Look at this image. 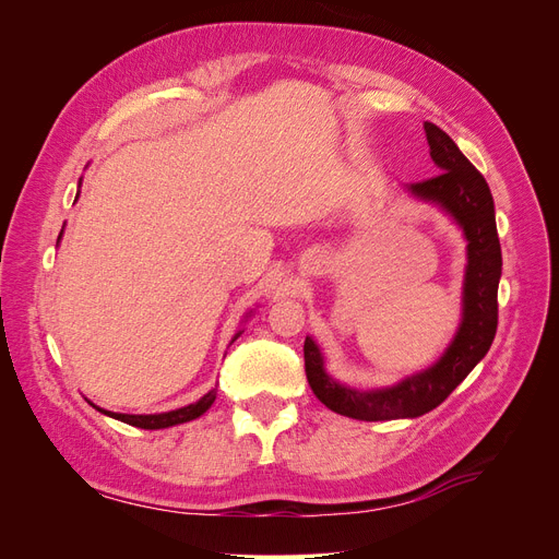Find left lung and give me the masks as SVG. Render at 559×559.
I'll use <instances>...</instances> for the list:
<instances>
[{
    "mask_svg": "<svg viewBox=\"0 0 559 559\" xmlns=\"http://www.w3.org/2000/svg\"><path fill=\"white\" fill-rule=\"evenodd\" d=\"M429 154L441 173L411 183L408 191L448 212L466 238V275L462 296V324L450 347L431 368L401 380L394 386L352 389L335 382L324 368V357L308 335L306 376L314 396L329 411L364 421L419 417L441 405L476 364L485 357L497 333V292L501 277V245L495 222V200L485 177L471 165L450 134L433 123H425Z\"/></svg>",
    "mask_w": 559,
    "mask_h": 559,
    "instance_id": "obj_1",
    "label": "left lung"
}]
</instances>
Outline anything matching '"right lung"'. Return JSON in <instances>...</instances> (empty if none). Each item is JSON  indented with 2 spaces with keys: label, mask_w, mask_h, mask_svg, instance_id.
<instances>
[{
  "label": "right lung",
  "mask_w": 559,
  "mask_h": 559,
  "mask_svg": "<svg viewBox=\"0 0 559 559\" xmlns=\"http://www.w3.org/2000/svg\"><path fill=\"white\" fill-rule=\"evenodd\" d=\"M60 235H62V233H60ZM58 240H60V238H58ZM240 333H242V331L235 333L230 343L238 341ZM214 399H216V386L210 389V392H207L205 396H202V399L195 401V403H191V405H183V408H177V411H170V413H158V415H123V413L103 411V408H97V405H95V408H97L99 413H105V415L114 417V419L126 421V425H132V427H140V429H165V427L183 425V421H191V419L200 417L202 413H207L210 405L214 403Z\"/></svg>",
  "instance_id": "right-lung-1"
}]
</instances>
